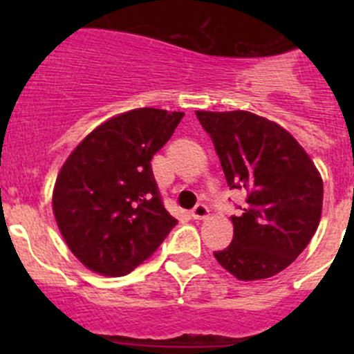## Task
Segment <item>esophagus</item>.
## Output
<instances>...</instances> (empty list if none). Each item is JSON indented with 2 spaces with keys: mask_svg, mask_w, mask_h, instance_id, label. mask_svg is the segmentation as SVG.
Listing matches in <instances>:
<instances>
[{
  "mask_svg": "<svg viewBox=\"0 0 354 354\" xmlns=\"http://www.w3.org/2000/svg\"><path fill=\"white\" fill-rule=\"evenodd\" d=\"M207 216H209V209H207V205H203V203H198V205H195V209L192 210V217H194V219H205Z\"/></svg>",
  "mask_w": 354,
  "mask_h": 354,
  "instance_id": "esophagus-1",
  "label": "esophagus"
}]
</instances>
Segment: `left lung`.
Returning <instances> with one entry per match:
<instances>
[{
    "label": "left lung",
    "instance_id": "left-lung-1",
    "mask_svg": "<svg viewBox=\"0 0 354 354\" xmlns=\"http://www.w3.org/2000/svg\"><path fill=\"white\" fill-rule=\"evenodd\" d=\"M210 135L227 187L248 194L231 217L233 241L217 262L240 281L276 276L295 262L319 227L324 183L289 131L250 111H195Z\"/></svg>",
    "mask_w": 354,
    "mask_h": 354
}]
</instances>
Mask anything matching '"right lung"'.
Masks as SVG:
<instances>
[{
  "instance_id": "1",
  "label": "right lung",
  "mask_w": 354,
  "mask_h": 354,
  "mask_svg": "<svg viewBox=\"0 0 354 354\" xmlns=\"http://www.w3.org/2000/svg\"><path fill=\"white\" fill-rule=\"evenodd\" d=\"M185 113L138 108L92 130L68 156L53 212L75 257L101 276H127L178 223L160 202L151 159Z\"/></svg>"
}]
</instances>
